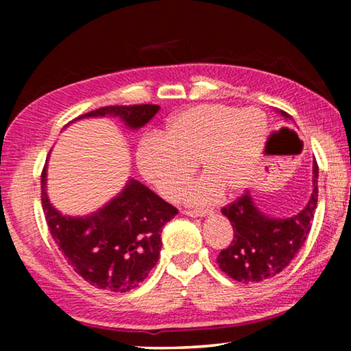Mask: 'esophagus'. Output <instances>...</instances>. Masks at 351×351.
Returning <instances> with one entry per match:
<instances>
[{
	"label": "esophagus",
	"instance_id": "1",
	"mask_svg": "<svg viewBox=\"0 0 351 351\" xmlns=\"http://www.w3.org/2000/svg\"><path fill=\"white\" fill-rule=\"evenodd\" d=\"M185 215H189V217H203V215H208L210 214V210H203V209H195V210H184Z\"/></svg>",
	"mask_w": 351,
	"mask_h": 351
}]
</instances>
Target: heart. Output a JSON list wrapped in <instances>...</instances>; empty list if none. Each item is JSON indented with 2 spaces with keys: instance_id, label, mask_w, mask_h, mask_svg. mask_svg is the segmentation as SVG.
Here are the masks:
<instances>
[{
  "instance_id": "1",
  "label": "heart",
  "mask_w": 351,
  "mask_h": 351,
  "mask_svg": "<svg viewBox=\"0 0 351 351\" xmlns=\"http://www.w3.org/2000/svg\"><path fill=\"white\" fill-rule=\"evenodd\" d=\"M230 114V108L198 105L171 117L161 136H148L138 143L136 160L143 179L162 198L174 201L198 161L206 176L186 190L190 204L208 206L220 199L223 189L241 190L257 158L267 118L257 108L239 110L228 120Z\"/></svg>"
}]
</instances>
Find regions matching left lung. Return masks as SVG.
<instances>
[{
  "instance_id": "obj_1",
  "label": "left lung",
  "mask_w": 351,
  "mask_h": 351,
  "mask_svg": "<svg viewBox=\"0 0 351 351\" xmlns=\"http://www.w3.org/2000/svg\"><path fill=\"white\" fill-rule=\"evenodd\" d=\"M281 117L291 119L286 112ZM318 204V165L313 161V193L299 214L276 219L263 214L251 191L222 208L233 227V241L217 257L220 270L239 282H258L276 276L292 262L308 237Z\"/></svg>"
}]
</instances>
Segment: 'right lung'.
I'll return each instance as SVG.
<instances>
[{"instance_id":"1","label":"right lung","mask_w":351,"mask_h":351,"mask_svg":"<svg viewBox=\"0 0 351 351\" xmlns=\"http://www.w3.org/2000/svg\"><path fill=\"white\" fill-rule=\"evenodd\" d=\"M158 105H110L81 114L118 117L129 129H138L158 113ZM41 204L54 241L69 265L97 289L128 292L137 287L156 265L162 227L179 214L141 182L131 179L121 193L97 213L69 217L49 203L46 166L41 172Z\"/></svg>"}]
</instances>
